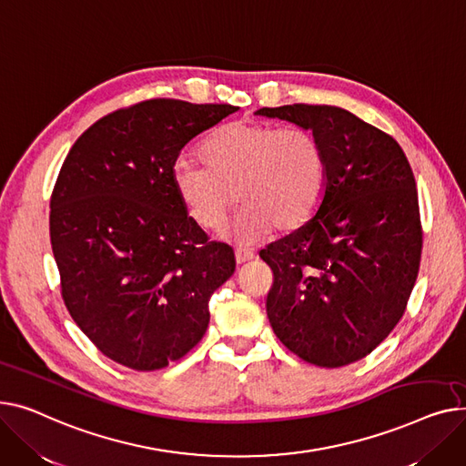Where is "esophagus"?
Instances as JSON below:
<instances>
[{"label":"esophagus","instance_id":"34e87169","mask_svg":"<svg viewBox=\"0 0 466 466\" xmlns=\"http://www.w3.org/2000/svg\"><path fill=\"white\" fill-rule=\"evenodd\" d=\"M256 258V254L252 252V250H248V248H237L235 250V259H237V265H244V263H248V261H252Z\"/></svg>","mask_w":466,"mask_h":466}]
</instances>
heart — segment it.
<instances>
[{"label": "heart", "instance_id": "obj_1", "mask_svg": "<svg viewBox=\"0 0 466 466\" xmlns=\"http://www.w3.org/2000/svg\"><path fill=\"white\" fill-rule=\"evenodd\" d=\"M199 156L203 166L178 159L171 180L186 216L203 231L220 228L237 198V240L256 242L270 229L291 233L310 220L323 198L327 157L307 127L235 120L216 129Z\"/></svg>", "mask_w": 466, "mask_h": 466}]
</instances>
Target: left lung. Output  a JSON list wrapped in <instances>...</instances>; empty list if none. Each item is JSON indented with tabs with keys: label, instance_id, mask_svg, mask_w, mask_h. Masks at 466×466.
Masks as SVG:
<instances>
[{
	"label": "left lung",
	"instance_id": "obj_1",
	"mask_svg": "<svg viewBox=\"0 0 466 466\" xmlns=\"http://www.w3.org/2000/svg\"><path fill=\"white\" fill-rule=\"evenodd\" d=\"M258 115L312 129L327 157L316 216L270 242L267 316L307 363L363 360L402 318L418 279L423 229L418 187L391 135L331 105L263 106Z\"/></svg>",
	"mask_w": 466,
	"mask_h": 466
}]
</instances>
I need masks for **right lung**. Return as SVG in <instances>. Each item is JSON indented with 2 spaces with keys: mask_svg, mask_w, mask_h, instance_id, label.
I'll return each mask as SVG.
<instances>
[{
  "mask_svg": "<svg viewBox=\"0 0 466 466\" xmlns=\"http://www.w3.org/2000/svg\"><path fill=\"white\" fill-rule=\"evenodd\" d=\"M238 106L147 99L71 147L50 196L62 299L94 346L133 370L167 367L208 327L235 254L186 216L171 171L187 141Z\"/></svg>",
  "mask_w": 466,
  "mask_h": 466,
  "instance_id": "obj_1",
  "label": "right lung"
}]
</instances>
